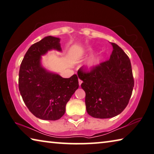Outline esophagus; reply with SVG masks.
Masks as SVG:
<instances>
[{
	"label": "esophagus",
	"mask_w": 154,
	"mask_h": 154,
	"mask_svg": "<svg viewBox=\"0 0 154 154\" xmlns=\"http://www.w3.org/2000/svg\"><path fill=\"white\" fill-rule=\"evenodd\" d=\"M79 85H80H80H81V84H82V80H79Z\"/></svg>",
	"instance_id": "esophagus-1"
}]
</instances>
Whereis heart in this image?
I'll return each instance as SVG.
<instances>
[{
	"label": "heart",
	"mask_w": 154,
	"mask_h": 154,
	"mask_svg": "<svg viewBox=\"0 0 154 154\" xmlns=\"http://www.w3.org/2000/svg\"><path fill=\"white\" fill-rule=\"evenodd\" d=\"M100 59H101L100 56L96 55V56H92V57H91L88 60H87L86 65H85V67H86V69L89 71L94 69V68L98 65L99 63H100Z\"/></svg>",
	"instance_id": "obj_1"
}]
</instances>
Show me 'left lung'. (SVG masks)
<instances>
[{
	"label": "left lung",
	"mask_w": 154,
	"mask_h": 154,
	"mask_svg": "<svg viewBox=\"0 0 154 154\" xmlns=\"http://www.w3.org/2000/svg\"><path fill=\"white\" fill-rule=\"evenodd\" d=\"M109 60L100 63L90 72H78L83 82L85 105L89 115L109 118L120 114L128 105L134 81L131 62L124 51L112 42Z\"/></svg>",
	"instance_id": "1"
}]
</instances>
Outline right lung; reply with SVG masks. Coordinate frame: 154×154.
Returning <instances> with one entry per match:
<instances>
[{"label":"right lung","mask_w":154,"mask_h":154,"mask_svg":"<svg viewBox=\"0 0 154 154\" xmlns=\"http://www.w3.org/2000/svg\"><path fill=\"white\" fill-rule=\"evenodd\" d=\"M60 39L46 36L28 49L21 63L18 87L25 105L35 116L56 120L65 114L67 102L79 88L78 76L64 79L42 66L41 56L52 49L62 51Z\"/></svg>","instance_id":"add662e5"}]
</instances>
